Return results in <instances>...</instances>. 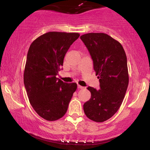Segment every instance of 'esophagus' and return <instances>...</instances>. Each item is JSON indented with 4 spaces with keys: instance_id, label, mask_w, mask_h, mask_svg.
<instances>
[{
    "instance_id": "esophagus-1",
    "label": "esophagus",
    "mask_w": 150,
    "mask_h": 150,
    "mask_svg": "<svg viewBox=\"0 0 150 150\" xmlns=\"http://www.w3.org/2000/svg\"><path fill=\"white\" fill-rule=\"evenodd\" d=\"M78 88H79V89H84V87H83V86H81L80 85H78Z\"/></svg>"
}]
</instances>
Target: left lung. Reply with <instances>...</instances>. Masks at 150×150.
Instances as JSON below:
<instances>
[{"label":"left lung","instance_id":"8db88e82","mask_svg":"<svg viewBox=\"0 0 150 150\" xmlns=\"http://www.w3.org/2000/svg\"><path fill=\"white\" fill-rule=\"evenodd\" d=\"M81 39L93 60L100 87H87L91 96L84 104V112L91 120L103 122L116 113L124 100L129 82L126 54L122 44L106 33H89Z\"/></svg>","mask_w":150,"mask_h":150}]
</instances>
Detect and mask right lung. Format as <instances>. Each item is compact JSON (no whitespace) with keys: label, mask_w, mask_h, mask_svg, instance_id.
Listing matches in <instances>:
<instances>
[{"label":"right lung","mask_w":150,"mask_h":150,"mask_svg":"<svg viewBox=\"0 0 150 150\" xmlns=\"http://www.w3.org/2000/svg\"><path fill=\"white\" fill-rule=\"evenodd\" d=\"M78 33L48 32L30 44L24 72V83L32 107L47 121L64 116L73 93L75 83H66L56 77L63 66L69 47Z\"/></svg>","instance_id":"add662e5"}]
</instances>
